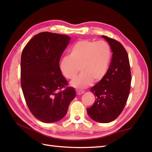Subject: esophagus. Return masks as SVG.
<instances>
[{"label": "esophagus", "mask_w": 152, "mask_h": 152, "mask_svg": "<svg viewBox=\"0 0 152 152\" xmlns=\"http://www.w3.org/2000/svg\"><path fill=\"white\" fill-rule=\"evenodd\" d=\"M84 92H85V91H83V90H78V89L76 90V93H77V95H78L83 94V93H84Z\"/></svg>", "instance_id": "34e87169"}]
</instances>
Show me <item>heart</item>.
I'll return each mask as SVG.
<instances>
[{"mask_svg":"<svg viewBox=\"0 0 152 152\" xmlns=\"http://www.w3.org/2000/svg\"><path fill=\"white\" fill-rule=\"evenodd\" d=\"M111 50L104 41L81 40L74 44L60 61V70L66 78L73 80L79 71L82 73L70 83L75 88L84 89L93 82L104 78L111 61Z\"/></svg>","mask_w":152,"mask_h":152,"instance_id":"1","label":"heart"}]
</instances>
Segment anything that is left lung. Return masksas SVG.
I'll list each match as a JSON object with an SVG mask.
<instances>
[{
    "instance_id": "8db88e82",
    "label": "left lung",
    "mask_w": 152,
    "mask_h": 152,
    "mask_svg": "<svg viewBox=\"0 0 152 152\" xmlns=\"http://www.w3.org/2000/svg\"><path fill=\"white\" fill-rule=\"evenodd\" d=\"M102 37L110 46L112 58L104 78L91 88L96 99L87 110L93 120L104 124L115 120L124 110L130 92L131 74L128 55L122 44Z\"/></svg>"
}]
</instances>
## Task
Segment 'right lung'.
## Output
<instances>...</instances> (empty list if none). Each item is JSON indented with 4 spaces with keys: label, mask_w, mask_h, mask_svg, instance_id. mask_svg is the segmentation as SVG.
<instances>
[{
    "label": "right lung",
    "mask_w": 152,
    "mask_h": 152,
    "mask_svg": "<svg viewBox=\"0 0 152 152\" xmlns=\"http://www.w3.org/2000/svg\"><path fill=\"white\" fill-rule=\"evenodd\" d=\"M69 36L43 32L24 48L21 58V83L31 112L42 122L51 124L64 117L75 89L68 86L59 67L61 55L69 44Z\"/></svg>",
    "instance_id": "add662e5"
}]
</instances>
